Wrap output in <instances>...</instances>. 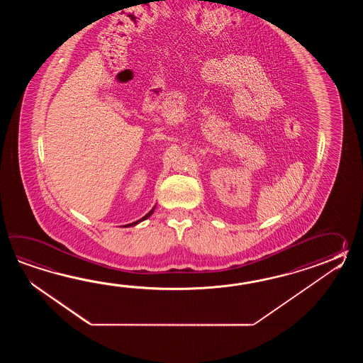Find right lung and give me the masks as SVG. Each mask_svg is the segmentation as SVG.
I'll list each match as a JSON object with an SVG mask.
<instances>
[{"label":"right lung","mask_w":363,"mask_h":363,"mask_svg":"<svg viewBox=\"0 0 363 363\" xmlns=\"http://www.w3.org/2000/svg\"><path fill=\"white\" fill-rule=\"evenodd\" d=\"M155 210V208H153ZM153 210H150L149 213H147V216H143L140 220H136V222H133V223L131 224H127V225H124V227H131V225H136V224L140 223V222H143L144 219H147V218H149V216H152L153 214Z\"/></svg>","instance_id":"add662e5"}]
</instances>
